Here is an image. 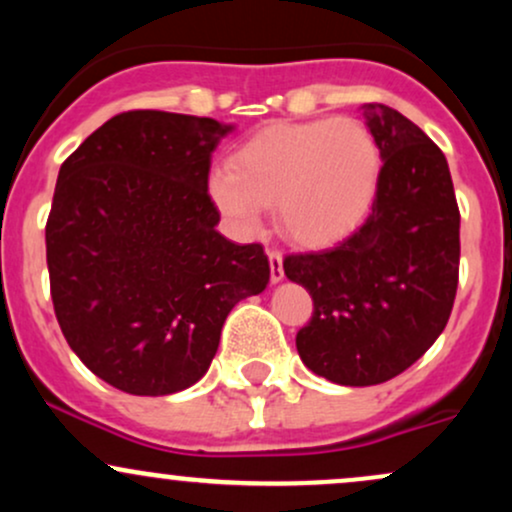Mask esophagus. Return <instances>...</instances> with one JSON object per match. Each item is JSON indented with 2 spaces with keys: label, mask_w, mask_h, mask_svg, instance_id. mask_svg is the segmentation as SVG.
<instances>
[{
  "label": "esophagus",
  "mask_w": 512,
  "mask_h": 512,
  "mask_svg": "<svg viewBox=\"0 0 512 512\" xmlns=\"http://www.w3.org/2000/svg\"><path fill=\"white\" fill-rule=\"evenodd\" d=\"M269 276H272V284L284 281V255L276 250L269 252Z\"/></svg>",
  "instance_id": "obj_1"
}]
</instances>
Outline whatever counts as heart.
Returning <instances> with one entry per match:
<instances>
[{"instance_id":"heart-1","label":"heart","mask_w":512,"mask_h":512,"mask_svg":"<svg viewBox=\"0 0 512 512\" xmlns=\"http://www.w3.org/2000/svg\"><path fill=\"white\" fill-rule=\"evenodd\" d=\"M383 156L354 117L264 127L209 178V195L238 231L257 233L264 207L293 243L322 248L354 233L373 209Z\"/></svg>"}]
</instances>
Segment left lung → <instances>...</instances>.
Instances as JSON below:
<instances>
[{
  "mask_svg": "<svg viewBox=\"0 0 512 512\" xmlns=\"http://www.w3.org/2000/svg\"><path fill=\"white\" fill-rule=\"evenodd\" d=\"M361 110L383 156L368 219L330 250L284 260L315 305L296 334L298 356L349 387L385 383L431 349L460 272V209L443 151L397 110Z\"/></svg>",
  "mask_w": 512,
  "mask_h": 512,
  "instance_id": "8db88e82",
  "label": "left lung"
}]
</instances>
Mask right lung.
Masks as SVG:
<instances>
[{
  "label": "right lung",
  "instance_id": "obj_1",
  "mask_svg": "<svg viewBox=\"0 0 512 512\" xmlns=\"http://www.w3.org/2000/svg\"><path fill=\"white\" fill-rule=\"evenodd\" d=\"M211 117L129 110L62 163L45 226L50 293L84 366L129 395L187 390L211 366L233 305L269 284L260 243L223 238Z\"/></svg>",
  "mask_w": 512,
  "mask_h": 512
}]
</instances>
